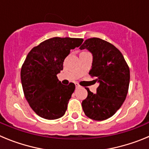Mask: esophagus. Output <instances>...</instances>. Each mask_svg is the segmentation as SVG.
Returning <instances> with one entry per match:
<instances>
[{
  "label": "esophagus",
  "mask_w": 149,
  "mask_h": 149,
  "mask_svg": "<svg viewBox=\"0 0 149 149\" xmlns=\"http://www.w3.org/2000/svg\"><path fill=\"white\" fill-rule=\"evenodd\" d=\"M75 87H76V89H77V88L81 87V86H80L78 84H75Z\"/></svg>",
  "instance_id": "obj_1"
}]
</instances>
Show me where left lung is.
Instances as JSON below:
<instances>
[{
    "label": "left lung",
    "mask_w": 149,
    "mask_h": 149,
    "mask_svg": "<svg viewBox=\"0 0 149 149\" xmlns=\"http://www.w3.org/2000/svg\"><path fill=\"white\" fill-rule=\"evenodd\" d=\"M80 49L93 54L91 77L99 86L96 93L89 91L82 101L84 113L89 119L102 121L116 113L126 98L130 83V69L119 50L111 43L99 39H86Z\"/></svg>",
    "instance_id": "1"
}]
</instances>
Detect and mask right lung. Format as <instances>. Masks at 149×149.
Wrapping results in <instances>:
<instances>
[{"instance_id": "right-lung-1", "label": "right lung", "mask_w": 149, "mask_h": 149, "mask_svg": "<svg viewBox=\"0 0 149 149\" xmlns=\"http://www.w3.org/2000/svg\"><path fill=\"white\" fill-rule=\"evenodd\" d=\"M83 39L54 37L30 51L21 69V80L26 100L36 113L53 120L65 114L75 85H63L56 74L70 50L79 47Z\"/></svg>"}]
</instances>
